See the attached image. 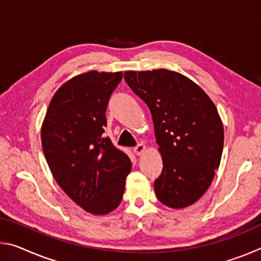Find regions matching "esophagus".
<instances>
[{
	"label": "esophagus",
	"mask_w": 261,
	"mask_h": 261,
	"mask_svg": "<svg viewBox=\"0 0 261 261\" xmlns=\"http://www.w3.org/2000/svg\"><path fill=\"white\" fill-rule=\"evenodd\" d=\"M146 149V146L144 144H138L136 147H134V152L137 154V155H141Z\"/></svg>",
	"instance_id": "1"
}]
</instances>
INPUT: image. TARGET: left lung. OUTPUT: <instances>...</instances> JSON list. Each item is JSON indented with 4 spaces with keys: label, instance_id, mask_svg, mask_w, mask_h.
Segmentation results:
<instances>
[{
    "label": "left lung",
    "instance_id": "obj_1",
    "mask_svg": "<svg viewBox=\"0 0 261 261\" xmlns=\"http://www.w3.org/2000/svg\"><path fill=\"white\" fill-rule=\"evenodd\" d=\"M127 85L151 110L162 173L158 199L170 208L196 202L210 188L223 151V124L200 86L167 69L125 71Z\"/></svg>",
    "mask_w": 261,
    "mask_h": 261
}]
</instances>
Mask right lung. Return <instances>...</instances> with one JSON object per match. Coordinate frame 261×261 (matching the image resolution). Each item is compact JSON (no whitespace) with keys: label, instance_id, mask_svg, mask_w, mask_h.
<instances>
[{"label":"right lung","instance_id":"1","mask_svg":"<svg viewBox=\"0 0 261 261\" xmlns=\"http://www.w3.org/2000/svg\"><path fill=\"white\" fill-rule=\"evenodd\" d=\"M123 73L88 71L69 79L47 109L41 144L61 189L88 213L108 214L124 193L131 161L103 136L106 109Z\"/></svg>","mask_w":261,"mask_h":261}]
</instances>
